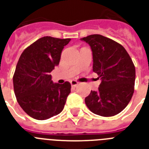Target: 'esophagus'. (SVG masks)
Here are the masks:
<instances>
[{"instance_id": "obj_1", "label": "esophagus", "mask_w": 149, "mask_h": 149, "mask_svg": "<svg viewBox=\"0 0 149 149\" xmlns=\"http://www.w3.org/2000/svg\"><path fill=\"white\" fill-rule=\"evenodd\" d=\"M70 84H71L72 86H76L77 85H78L79 82H77V80H74V79H72V80H71V81H70Z\"/></svg>"}]
</instances>
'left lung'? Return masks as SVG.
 Instances as JSON below:
<instances>
[{"mask_svg":"<svg viewBox=\"0 0 149 149\" xmlns=\"http://www.w3.org/2000/svg\"><path fill=\"white\" fill-rule=\"evenodd\" d=\"M81 39L91 46L93 71L101 79L97 91H91L85 98L86 105L97 115H116L127 107L134 93V63L125 48L111 38L91 35Z\"/></svg>","mask_w":149,"mask_h":149,"instance_id":"8db88e82","label":"left lung"}]
</instances>
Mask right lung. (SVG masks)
Returning <instances> with one entry per match:
<instances>
[{
    "instance_id": "right-lung-1",
    "label": "right lung",
    "mask_w": 149,
    "mask_h": 149,
    "mask_svg": "<svg viewBox=\"0 0 149 149\" xmlns=\"http://www.w3.org/2000/svg\"><path fill=\"white\" fill-rule=\"evenodd\" d=\"M70 38L45 36L22 52L13 77L17 103L36 120H46L60 113L70 94L71 84H53L50 72L58 65L63 48Z\"/></svg>"
}]
</instances>
